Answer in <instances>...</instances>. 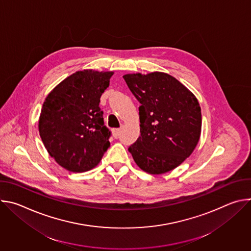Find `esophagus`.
Listing matches in <instances>:
<instances>
[{
    "mask_svg": "<svg viewBox=\"0 0 251 251\" xmlns=\"http://www.w3.org/2000/svg\"><path fill=\"white\" fill-rule=\"evenodd\" d=\"M112 134H113V137L114 138H117L118 136H119V134H120V129H113L112 130Z\"/></svg>",
    "mask_w": 251,
    "mask_h": 251,
    "instance_id": "obj_1",
    "label": "esophagus"
}]
</instances>
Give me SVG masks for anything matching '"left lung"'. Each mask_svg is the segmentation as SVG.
I'll list each match as a JSON object with an SVG mask.
<instances>
[{"instance_id": "8db88e82", "label": "left lung", "mask_w": 251, "mask_h": 251, "mask_svg": "<svg viewBox=\"0 0 251 251\" xmlns=\"http://www.w3.org/2000/svg\"><path fill=\"white\" fill-rule=\"evenodd\" d=\"M123 78L141 104V135L128 148L135 163L152 175L174 170L190 157L200 140L198 99L177 79L159 71Z\"/></svg>"}]
</instances>
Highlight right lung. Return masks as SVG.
Listing matches in <instances>:
<instances>
[{"mask_svg":"<svg viewBox=\"0 0 251 251\" xmlns=\"http://www.w3.org/2000/svg\"><path fill=\"white\" fill-rule=\"evenodd\" d=\"M113 71H76L47 96L39 131L50 157L69 172L95 168L110 146L111 132L104 125L100 97Z\"/></svg>","mask_w":251,"mask_h":251,"instance_id":"add662e5","label":"right lung"}]
</instances>
